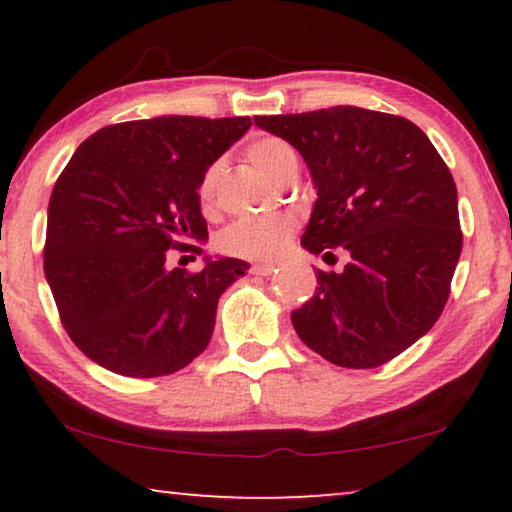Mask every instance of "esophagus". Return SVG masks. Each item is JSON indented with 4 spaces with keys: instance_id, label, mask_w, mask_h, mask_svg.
Returning a JSON list of instances; mask_svg holds the SVG:
<instances>
[{
    "instance_id": "obj_1",
    "label": "esophagus",
    "mask_w": 512,
    "mask_h": 512,
    "mask_svg": "<svg viewBox=\"0 0 512 512\" xmlns=\"http://www.w3.org/2000/svg\"><path fill=\"white\" fill-rule=\"evenodd\" d=\"M251 272H254V275H258V277H268V275H272V272H277V268H275V265H270V263H256L254 268H251Z\"/></svg>"
}]
</instances>
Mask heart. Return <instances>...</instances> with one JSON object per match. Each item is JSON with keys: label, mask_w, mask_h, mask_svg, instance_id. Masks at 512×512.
Wrapping results in <instances>:
<instances>
[{"label": "heart", "mask_w": 512, "mask_h": 512, "mask_svg": "<svg viewBox=\"0 0 512 512\" xmlns=\"http://www.w3.org/2000/svg\"><path fill=\"white\" fill-rule=\"evenodd\" d=\"M247 156L258 172L270 181H277L284 177L291 167H298L296 153L284 139L279 137H261L249 144ZM221 179V163H214L207 167L200 181V200L202 205H209L214 200L216 188H219ZM296 221L286 214H270V216H254V219H242L226 228L221 235V247L233 256L242 258H256V261H270L277 258L289 244Z\"/></svg>", "instance_id": "obj_1"}]
</instances>
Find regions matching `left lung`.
<instances>
[{
	"label": "left lung",
	"mask_w": 512,
	"mask_h": 512,
	"mask_svg": "<svg viewBox=\"0 0 512 512\" xmlns=\"http://www.w3.org/2000/svg\"><path fill=\"white\" fill-rule=\"evenodd\" d=\"M307 163L317 202L300 244L347 251L317 270V293L291 312L298 338L342 368H377L431 331L461 254L457 186L408 118L361 107L256 116Z\"/></svg>",
	"instance_id": "1"
}]
</instances>
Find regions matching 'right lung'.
Returning <instances> with one entry per match:
<instances>
[{"instance_id":"1","label":"right lung","mask_w":512,"mask_h":512,"mask_svg":"<svg viewBox=\"0 0 512 512\" xmlns=\"http://www.w3.org/2000/svg\"><path fill=\"white\" fill-rule=\"evenodd\" d=\"M249 125V116L109 125L76 149L55 181L46 282L69 338L97 366L160 377L205 352L221 293L249 263L205 256V268L191 275L165 261L170 249L207 237L202 174Z\"/></svg>"}]
</instances>
